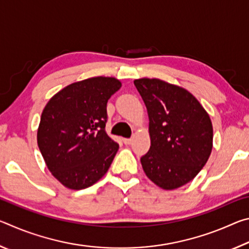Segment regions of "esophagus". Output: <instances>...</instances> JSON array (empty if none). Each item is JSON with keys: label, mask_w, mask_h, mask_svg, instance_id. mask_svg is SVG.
<instances>
[{"label": "esophagus", "mask_w": 249, "mask_h": 249, "mask_svg": "<svg viewBox=\"0 0 249 249\" xmlns=\"http://www.w3.org/2000/svg\"><path fill=\"white\" fill-rule=\"evenodd\" d=\"M123 142H124L125 145H130V144H132L133 140H132V138H124Z\"/></svg>", "instance_id": "esophagus-1"}]
</instances>
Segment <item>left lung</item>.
I'll list each match as a JSON object with an SVG mask.
<instances>
[{
	"mask_svg": "<svg viewBox=\"0 0 249 249\" xmlns=\"http://www.w3.org/2000/svg\"><path fill=\"white\" fill-rule=\"evenodd\" d=\"M149 119L150 148L141 158L146 176L165 190L190 182L208 161L213 127L208 112L188 90L160 79L134 81Z\"/></svg>",
	"mask_w": 249,
	"mask_h": 249,
	"instance_id": "left-lung-1",
	"label": "left lung"
}]
</instances>
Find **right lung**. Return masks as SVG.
<instances>
[{"instance_id":"1","label":"right lung","mask_w":249,"mask_h":249,"mask_svg":"<svg viewBox=\"0 0 249 249\" xmlns=\"http://www.w3.org/2000/svg\"><path fill=\"white\" fill-rule=\"evenodd\" d=\"M120 80L94 77L71 83L46 104L37 144L59 182L81 190L107 174L119 144L105 132L107 104L120 90Z\"/></svg>"}]
</instances>
